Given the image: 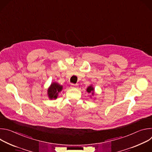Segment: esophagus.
I'll return each instance as SVG.
<instances>
[{
  "label": "esophagus",
  "mask_w": 152,
  "mask_h": 152,
  "mask_svg": "<svg viewBox=\"0 0 152 152\" xmlns=\"http://www.w3.org/2000/svg\"><path fill=\"white\" fill-rule=\"evenodd\" d=\"M71 88H77V84H73V83H72L71 85Z\"/></svg>",
  "instance_id": "1"
}]
</instances>
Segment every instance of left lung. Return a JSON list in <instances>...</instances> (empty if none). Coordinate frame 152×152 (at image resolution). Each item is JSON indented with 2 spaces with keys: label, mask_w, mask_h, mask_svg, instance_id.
Listing matches in <instances>:
<instances>
[{
  "label": "left lung",
  "mask_w": 152,
  "mask_h": 152,
  "mask_svg": "<svg viewBox=\"0 0 152 152\" xmlns=\"http://www.w3.org/2000/svg\"><path fill=\"white\" fill-rule=\"evenodd\" d=\"M94 89L93 86L92 85H90V86H89L87 88H86V91H87L88 93H91L92 95H94Z\"/></svg>",
  "instance_id": "left-lung-1"
}]
</instances>
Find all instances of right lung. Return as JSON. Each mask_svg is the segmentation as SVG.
<instances>
[{
  "instance_id": "add662e5",
  "label": "right lung",
  "mask_w": 152,
  "mask_h": 152,
  "mask_svg": "<svg viewBox=\"0 0 152 152\" xmlns=\"http://www.w3.org/2000/svg\"><path fill=\"white\" fill-rule=\"evenodd\" d=\"M63 87L56 82H53L51 83L48 90V95L50 100L56 99L58 96V93L61 92Z\"/></svg>"
}]
</instances>
